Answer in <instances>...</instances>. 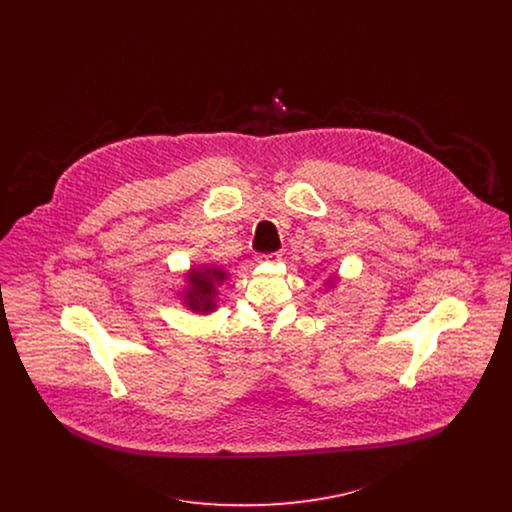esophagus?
I'll return each instance as SVG.
<instances>
[{"label":"esophagus","instance_id":"1","mask_svg":"<svg viewBox=\"0 0 512 512\" xmlns=\"http://www.w3.org/2000/svg\"><path fill=\"white\" fill-rule=\"evenodd\" d=\"M280 253H268V255H261L257 257V261H268V263H274V261H280Z\"/></svg>","mask_w":512,"mask_h":512}]
</instances>
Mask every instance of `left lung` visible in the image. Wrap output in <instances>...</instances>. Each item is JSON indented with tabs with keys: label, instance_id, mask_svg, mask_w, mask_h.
<instances>
[{
	"label": "left lung",
	"instance_id": "1",
	"mask_svg": "<svg viewBox=\"0 0 512 512\" xmlns=\"http://www.w3.org/2000/svg\"><path fill=\"white\" fill-rule=\"evenodd\" d=\"M340 278H338V274H334V276H330L328 280H326V286H330V288H336V282H338Z\"/></svg>",
	"mask_w": 512,
	"mask_h": 512
}]
</instances>
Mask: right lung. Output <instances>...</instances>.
Here are the masks:
<instances>
[{
  "label": "right lung",
  "instance_id": "right-lung-1",
  "mask_svg": "<svg viewBox=\"0 0 512 512\" xmlns=\"http://www.w3.org/2000/svg\"><path fill=\"white\" fill-rule=\"evenodd\" d=\"M186 286L178 295L186 309L195 315H209L217 311L219 303V288L226 282L228 272L215 265H194L184 272Z\"/></svg>",
  "mask_w": 512,
  "mask_h": 512
}]
</instances>
